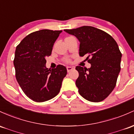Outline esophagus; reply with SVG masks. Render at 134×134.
<instances>
[{
	"label": "esophagus",
	"instance_id": "esophagus-1",
	"mask_svg": "<svg viewBox=\"0 0 134 134\" xmlns=\"http://www.w3.org/2000/svg\"><path fill=\"white\" fill-rule=\"evenodd\" d=\"M67 72H69L73 70V68L72 67H67Z\"/></svg>",
	"mask_w": 134,
	"mask_h": 134
}]
</instances>
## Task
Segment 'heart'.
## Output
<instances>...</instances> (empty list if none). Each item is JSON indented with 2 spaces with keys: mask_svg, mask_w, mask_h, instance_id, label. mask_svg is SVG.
<instances>
[{
  "mask_svg": "<svg viewBox=\"0 0 134 134\" xmlns=\"http://www.w3.org/2000/svg\"><path fill=\"white\" fill-rule=\"evenodd\" d=\"M66 61H67V62H69V60H66Z\"/></svg>",
  "mask_w": 134,
  "mask_h": 134,
  "instance_id": "1",
  "label": "heart"
}]
</instances>
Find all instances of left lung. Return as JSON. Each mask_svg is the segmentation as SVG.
Segmentation results:
<instances>
[{"mask_svg":"<svg viewBox=\"0 0 134 134\" xmlns=\"http://www.w3.org/2000/svg\"><path fill=\"white\" fill-rule=\"evenodd\" d=\"M65 32L80 42L79 56H86L91 67L77 66L79 77L76 85L79 94L87 100L98 102L112 92L121 69V53L116 41L105 32L91 26H83Z\"/></svg>","mask_w":134,"mask_h":134,"instance_id":"8db88e82","label":"left lung"}]
</instances>
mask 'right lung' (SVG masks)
<instances>
[{
	"label": "right lung",
	"mask_w": 134,
	"mask_h": 134,
	"mask_svg": "<svg viewBox=\"0 0 134 134\" xmlns=\"http://www.w3.org/2000/svg\"><path fill=\"white\" fill-rule=\"evenodd\" d=\"M62 30L44 29L26 36L16 46L13 61L16 80L24 93L37 102L55 97L67 75L65 67H46V57L51 55L55 41Z\"/></svg>",
	"instance_id": "obj_1"
}]
</instances>
